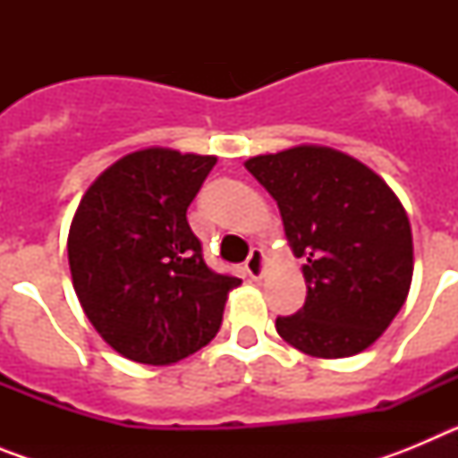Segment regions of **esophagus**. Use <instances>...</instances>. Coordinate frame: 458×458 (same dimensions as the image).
Listing matches in <instances>:
<instances>
[{"label": "esophagus", "instance_id": "obj_1", "mask_svg": "<svg viewBox=\"0 0 458 458\" xmlns=\"http://www.w3.org/2000/svg\"><path fill=\"white\" fill-rule=\"evenodd\" d=\"M264 268H266L264 250L252 248V252H250L248 261H245V273H248L252 279H259V277H261V275H264Z\"/></svg>", "mask_w": 458, "mask_h": 458}]
</instances>
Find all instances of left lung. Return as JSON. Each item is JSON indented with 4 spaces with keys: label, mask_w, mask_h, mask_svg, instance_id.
<instances>
[{
    "label": "left lung",
    "mask_w": 458,
    "mask_h": 458,
    "mask_svg": "<svg viewBox=\"0 0 458 458\" xmlns=\"http://www.w3.org/2000/svg\"><path fill=\"white\" fill-rule=\"evenodd\" d=\"M248 172L277 201L307 298L277 317L279 337L317 358H349L383 335L412 279L411 222L380 176L346 153L295 147Z\"/></svg>",
    "instance_id": "left-lung-1"
}]
</instances>
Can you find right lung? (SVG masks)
<instances>
[{"label":"right lung","instance_id":"obj_1","mask_svg":"<svg viewBox=\"0 0 458 458\" xmlns=\"http://www.w3.org/2000/svg\"><path fill=\"white\" fill-rule=\"evenodd\" d=\"M213 165L172 148L131 153L93 181L72 217L68 264L84 314L141 365H172L206 346L241 284L208 268L185 217Z\"/></svg>","mask_w":458,"mask_h":458}]
</instances>
